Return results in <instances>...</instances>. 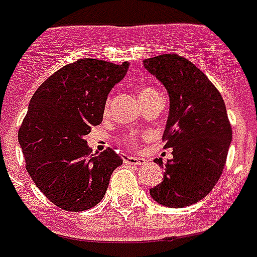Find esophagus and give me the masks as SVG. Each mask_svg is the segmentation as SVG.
<instances>
[{
    "label": "esophagus",
    "mask_w": 257,
    "mask_h": 257,
    "mask_svg": "<svg viewBox=\"0 0 257 257\" xmlns=\"http://www.w3.org/2000/svg\"><path fill=\"white\" fill-rule=\"evenodd\" d=\"M123 161H124V164H130V165H144L146 163L145 158L134 157V156H126V154L123 157Z\"/></svg>",
    "instance_id": "1"
}]
</instances>
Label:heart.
<instances>
[{
    "instance_id": "heart-1",
    "label": "heart",
    "mask_w": 257,
    "mask_h": 257,
    "mask_svg": "<svg viewBox=\"0 0 257 257\" xmlns=\"http://www.w3.org/2000/svg\"><path fill=\"white\" fill-rule=\"evenodd\" d=\"M153 90L154 89H152V88H142V89L140 90V99H144L145 96H148L149 93H152ZM108 104L109 103L105 104V108H108ZM128 141H130V142H134V137H128Z\"/></svg>"
}]
</instances>
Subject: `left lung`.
<instances>
[{
	"label": "left lung",
	"mask_w": 257,
	"mask_h": 257,
	"mask_svg": "<svg viewBox=\"0 0 257 257\" xmlns=\"http://www.w3.org/2000/svg\"><path fill=\"white\" fill-rule=\"evenodd\" d=\"M169 96L164 131L173 158L164 165V180L150 190L157 203L181 209L203 199L221 177L231 144V127L221 93L204 73L177 54L144 59ZM154 163L163 165V160Z\"/></svg>",
	"instance_id": "left-lung-1"
}]
</instances>
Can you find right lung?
<instances>
[{
  "label": "right lung",
  "mask_w": 257,
  "mask_h": 257,
  "mask_svg": "<svg viewBox=\"0 0 257 257\" xmlns=\"http://www.w3.org/2000/svg\"><path fill=\"white\" fill-rule=\"evenodd\" d=\"M128 70L84 58L55 71L35 92L19 130L27 172L59 209L84 211L103 199L123 160L112 149L90 154L85 136L103 120L111 89Z\"/></svg>",
  "instance_id": "add662e5"
}]
</instances>
